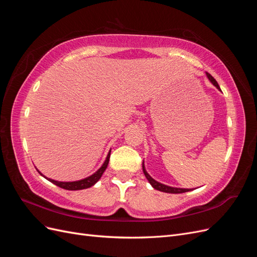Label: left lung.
I'll list each match as a JSON object with an SVG mask.
<instances>
[{
  "label": "left lung",
  "mask_w": 257,
  "mask_h": 257,
  "mask_svg": "<svg viewBox=\"0 0 257 257\" xmlns=\"http://www.w3.org/2000/svg\"><path fill=\"white\" fill-rule=\"evenodd\" d=\"M207 76H208L209 80L211 81L217 89L221 90V89H220V85H219V83L216 82V80L213 78V77H212L211 75H210L209 73H207ZM143 170H144V174H145L146 178L148 179V180H149V182L151 183V185L153 186V188H154L155 190H159V191H161V192H165V193H173V194L184 193V192H189V191H191V190H189V189H178V188H172V186H167V185L162 184V183H160V182H158V181H155L154 179H152V178L149 176V174H148V173L146 172V169H145V167H144V164H143Z\"/></svg>",
  "instance_id": "8db88e82"
}]
</instances>
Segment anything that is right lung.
Masks as SVG:
<instances>
[{
	"mask_svg": "<svg viewBox=\"0 0 257 257\" xmlns=\"http://www.w3.org/2000/svg\"><path fill=\"white\" fill-rule=\"evenodd\" d=\"M109 158H110V151L109 153H108L107 158H106V161L103 164V166L100 167L97 172L95 174H93L92 176L85 178V179H82V180H79V181H74V182H60V181H56V180H52V179H48V180L50 182H52L53 184H56L58 186H60V188L64 189V190H69V191H77V190H83V189H88L90 188V186L94 185L98 180L99 178L102 177L103 173L105 172V169L107 168L108 166V163H109ZM40 173V172H38ZM41 174V173H40ZM42 175V174H41ZM43 176V175H42Z\"/></svg>",
	"mask_w": 257,
	"mask_h": 257,
	"instance_id": "right-lung-1",
	"label": "right lung"
}]
</instances>
